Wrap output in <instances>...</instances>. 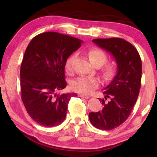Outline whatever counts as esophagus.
Here are the masks:
<instances>
[{"instance_id": "obj_1", "label": "esophagus", "mask_w": 157, "mask_h": 157, "mask_svg": "<svg viewBox=\"0 0 157 157\" xmlns=\"http://www.w3.org/2000/svg\"><path fill=\"white\" fill-rule=\"evenodd\" d=\"M79 97H83V98H85V99L89 98V96H88V95H86V94H79Z\"/></svg>"}]
</instances>
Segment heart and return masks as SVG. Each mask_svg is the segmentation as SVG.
I'll use <instances>...</instances> for the list:
<instances>
[{
    "label": "heart",
    "instance_id": "b5f03b06",
    "mask_svg": "<svg viewBox=\"0 0 157 157\" xmlns=\"http://www.w3.org/2000/svg\"><path fill=\"white\" fill-rule=\"evenodd\" d=\"M88 56L90 62L93 65H98L101 66L104 65L107 61V55L102 50L99 48H92L88 52ZM74 59V56L68 57L66 61V68L67 71L70 70ZM116 73V69L112 66H108L103 69L104 76L106 78H111ZM99 86V80L95 77H85L82 76L74 80L71 82V88L73 91L76 92L83 94H89L91 93L95 89H97Z\"/></svg>",
    "mask_w": 157,
    "mask_h": 157
}]
</instances>
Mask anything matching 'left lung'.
Wrapping results in <instances>:
<instances>
[{
    "instance_id": "1",
    "label": "left lung",
    "mask_w": 157,
    "mask_h": 157,
    "mask_svg": "<svg viewBox=\"0 0 157 157\" xmlns=\"http://www.w3.org/2000/svg\"><path fill=\"white\" fill-rule=\"evenodd\" d=\"M93 42L113 56L117 65L116 76L104 89L105 99H99L103 109L89 113L95 128L111 130L127 120L136 103L141 86L142 61L136 48L122 38L94 39Z\"/></svg>"
}]
</instances>
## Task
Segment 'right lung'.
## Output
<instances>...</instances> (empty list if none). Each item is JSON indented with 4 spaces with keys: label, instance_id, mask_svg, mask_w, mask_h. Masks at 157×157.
Here are the masks:
<instances>
[{
    "label": "right lung",
    "instance_id": "1",
    "mask_svg": "<svg viewBox=\"0 0 157 157\" xmlns=\"http://www.w3.org/2000/svg\"><path fill=\"white\" fill-rule=\"evenodd\" d=\"M82 41L55 32L35 36L27 46L21 67V99L34 121L46 127L63 122L75 93L56 94L66 88L65 66Z\"/></svg>",
    "mask_w": 157,
    "mask_h": 157
}]
</instances>
